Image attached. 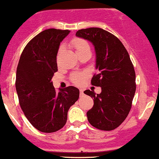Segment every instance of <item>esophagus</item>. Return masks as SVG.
<instances>
[{
	"label": "esophagus",
	"instance_id": "esophagus-1",
	"mask_svg": "<svg viewBox=\"0 0 159 159\" xmlns=\"http://www.w3.org/2000/svg\"><path fill=\"white\" fill-rule=\"evenodd\" d=\"M80 96H83V94H84V93H83V89H80Z\"/></svg>",
	"mask_w": 159,
	"mask_h": 159
}]
</instances>
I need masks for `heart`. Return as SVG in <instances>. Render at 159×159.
I'll use <instances>...</instances> for the list:
<instances>
[{"label":"heart","instance_id":"obj_1","mask_svg":"<svg viewBox=\"0 0 159 159\" xmlns=\"http://www.w3.org/2000/svg\"><path fill=\"white\" fill-rule=\"evenodd\" d=\"M70 45L73 47V49L76 51V52L77 53V55L81 54L83 52H85L86 50L89 49V45H88L87 42L85 41L84 39H80V38H75L70 42ZM63 48L62 46H61L59 48V53H60L62 51ZM86 73H75L70 76V80L73 82L74 84L76 85H80L83 83V80L86 76Z\"/></svg>","mask_w":159,"mask_h":159}]
</instances>
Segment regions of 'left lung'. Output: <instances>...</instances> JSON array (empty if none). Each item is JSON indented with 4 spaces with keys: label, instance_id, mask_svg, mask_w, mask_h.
<instances>
[{
    "label": "left lung",
    "instance_id": "left-lung-1",
    "mask_svg": "<svg viewBox=\"0 0 159 159\" xmlns=\"http://www.w3.org/2000/svg\"><path fill=\"white\" fill-rule=\"evenodd\" d=\"M76 36L92 42L96 51V68L91 84L101 87V93L86 89L93 98V106L86 115L89 124L102 131H112L126 119L136 90L135 71L122 42L109 31L89 28L76 31Z\"/></svg>",
    "mask_w": 159,
    "mask_h": 159
}]
</instances>
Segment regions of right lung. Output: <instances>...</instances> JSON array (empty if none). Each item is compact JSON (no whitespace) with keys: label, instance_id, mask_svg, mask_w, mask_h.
<instances>
[{"label":"right lung","instance_id":"right-lung-1","mask_svg":"<svg viewBox=\"0 0 159 159\" xmlns=\"http://www.w3.org/2000/svg\"><path fill=\"white\" fill-rule=\"evenodd\" d=\"M69 33L56 28L40 32L25 47L17 67L15 87L20 106L31 125L44 133L63 128L69 109L79 99L76 87L67 86L57 93L52 81L58 71L59 45Z\"/></svg>","mask_w":159,"mask_h":159}]
</instances>
